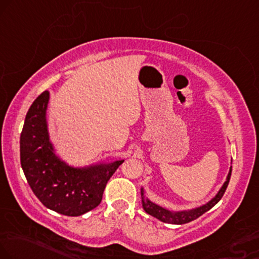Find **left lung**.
<instances>
[{
  "instance_id": "left-lung-1",
  "label": "left lung",
  "mask_w": 259,
  "mask_h": 259,
  "mask_svg": "<svg viewBox=\"0 0 259 259\" xmlns=\"http://www.w3.org/2000/svg\"><path fill=\"white\" fill-rule=\"evenodd\" d=\"M231 174H232V165L229 167V171L227 174V178H226V181L223 183L221 188L218 191V193L213 196L209 202H206L203 205L192 207V209H184V210H169L167 207H163L158 204H156L150 200L148 197H146L145 190L143 187H140V198H142V206L144 209V211L149 215L154 216L159 221L164 222V223H170V225H184V223L191 222L193 220H196L197 218H199L200 215H203L204 212L209 211L210 209L213 205L219 203V200L221 199L223 193H225L226 188L228 186L229 179H231Z\"/></svg>"
}]
</instances>
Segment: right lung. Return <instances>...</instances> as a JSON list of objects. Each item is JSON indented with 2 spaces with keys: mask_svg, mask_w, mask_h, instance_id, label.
<instances>
[{
  "mask_svg": "<svg viewBox=\"0 0 259 259\" xmlns=\"http://www.w3.org/2000/svg\"><path fill=\"white\" fill-rule=\"evenodd\" d=\"M44 91L28 109L20 136V162L30 187L48 209L66 216H80L100 205L111 175L123 159L73 165L57 155L50 139Z\"/></svg>",
  "mask_w": 259,
  "mask_h": 259,
  "instance_id": "right-lung-1",
  "label": "right lung"
}]
</instances>
